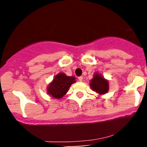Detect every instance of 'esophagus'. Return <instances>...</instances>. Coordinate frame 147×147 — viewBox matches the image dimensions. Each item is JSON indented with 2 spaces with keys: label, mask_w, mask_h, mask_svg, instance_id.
<instances>
[{
  "label": "esophagus",
  "mask_w": 147,
  "mask_h": 147,
  "mask_svg": "<svg viewBox=\"0 0 147 147\" xmlns=\"http://www.w3.org/2000/svg\"><path fill=\"white\" fill-rule=\"evenodd\" d=\"M78 79L79 82H82V80H83V77H79Z\"/></svg>",
  "instance_id": "34e87169"
}]
</instances>
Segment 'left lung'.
<instances>
[{"label":"left lung","mask_w":147,"mask_h":147,"mask_svg":"<svg viewBox=\"0 0 147 147\" xmlns=\"http://www.w3.org/2000/svg\"><path fill=\"white\" fill-rule=\"evenodd\" d=\"M90 86L92 90L95 91L99 95L106 94L109 89L108 81L99 73H95L94 75L93 78L90 80Z\"/></svg>","instance_id":"left-lung-1"}]
</instances>
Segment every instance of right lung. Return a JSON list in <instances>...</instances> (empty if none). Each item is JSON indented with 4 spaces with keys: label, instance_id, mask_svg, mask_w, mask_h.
Here are the masks:
<instances>
[{
    "label": "right lung",
    "instance_id": "obj_1",
    "mask_svg": "<svg viewBox=\"0 0 147 147\" xmlns=\"http://www.w3.org/2000/svg\"><path fill=\"white\" fill-rule=\"evenodd\" d=\"M75 82V77L66 76L63 72L59 73L47 88L48 94L54 98L61 99L67 93L69 88Z\"/></svg>",
    "mask_w": 147,
    "mask_h": 147
}]
</instances>
